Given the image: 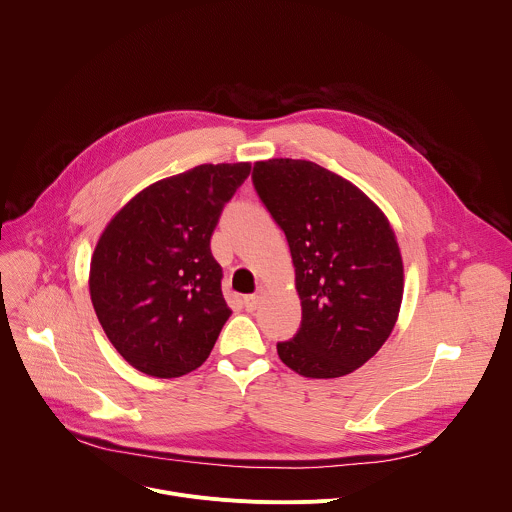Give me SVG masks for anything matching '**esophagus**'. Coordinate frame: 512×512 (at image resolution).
I'll list each match as a JSON object with an SVG mask.
<instances>
[{"label":"esophagus","instance_id":"obj_1","mask_svg":"<svg viewBox=\"0 0 512 512\" xmlns=\"http://www.w3.org/2000/svg\"><path fill=\"white\" fill-rule=\"evenodd\" d=\"M261 300H263V289L255 291V294H251V296H245V298H243V306H245L247 312H253V310H257V306L261 304Z\"/></svg>","mask_w":512,"mask_h":512}]
</instances>
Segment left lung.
Instances as JSON below:
<instances>
[{"label": "left lung", "mask_w": 512, "mask_h": 512, "mask_svg": "<svg viewBox=\"0 0 512 512\" xmlns=\"http://www.w3.org/2000/svg\"><path fill=\"white\" fill-rule=\"evenodd\" d=\"M253 186L285 233L302 324L277 342L291 371L348 375L389 338L403 298V261L385 214L354 184L308 160L253 166Z\"/></svg>", "instance_id": "1"}]
</instances>
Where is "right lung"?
Listing matches in <instances>:
<instances>
[{"label":"right lung","mask_w":512,"mask_h":512,"mask_svg":"<svg viewBox=\"0 0 512 512\" xmlns=\"http://www.w3.org/2000/svg\"><path fill=\"white\" fill-rule=\"evenodd\" d=\"M251 164H202L160 180L107 225L91 261L97 318L133 369L182 377L208 358L231 316L210 237Z\"/></svg>","instance_id":"1"}]
</instances>
